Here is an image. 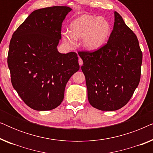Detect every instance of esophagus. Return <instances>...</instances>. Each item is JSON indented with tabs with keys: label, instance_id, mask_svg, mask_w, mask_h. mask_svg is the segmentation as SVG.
<instances>
[{
	"label": "esophagus",
	"instance_id": "1",
	"mask_svg": "<svg viewBox=\"0 0 153 153\" xmlns=\"http://www.w3.org/2000/svg\"><path fill=\"white\" fill-rule=\"evenodd\" d=\"M79 65H80V66H81L83 65V60L80 58H79Z\"/></svg>",
	"mask_w": 153,
	"mask_h": 153
}]
</instances>
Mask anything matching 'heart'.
<instances>
[{"instance_id":"1","label":"heart","mask_w":153,"mask_h":153,"mask_svg":"<svg viewBox=\"0 0 153 153\" xmlns=\"http://www.w3.org/2000/svg\"><path fill=\"white\" fill-rule=\"evenodd\" d=\"M70 31L62 33V39L69 47H74L81 39V46L89 51H97L105 45L111 33V26L105 18L82 14L70 24Z\"/></svg>"}]
</instances>
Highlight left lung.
<instances>
[{
    "mask_svg": "<svg viewBox=\"0 0 153 153\" xmlns=\"http://www.w3.org/2000/svg\"><path fill=\"white\" fill-rule=\"evenodd\" d=\"M114 17L106 45L91 53L79 52L90 104L108 111L122 108L130 100L139 83L142 64L137 36L117 12Z\"/></svg>",
    "mask_w": 153,
    "mask_h": 153,
    "instance_id": "1",
    "label": "left lung"
}]
</instances>
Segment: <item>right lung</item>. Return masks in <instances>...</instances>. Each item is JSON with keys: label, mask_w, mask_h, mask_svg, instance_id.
Segmentation results:
<instances>
[{"label": "right lung", "mask_w": 153, "mask_h": 153, "mask_svg": "<svg viewBox=\"0 0 153 153\" xmlns=\"http://www.w3.org/2000/svg\"><path fill=\"white\" fill-rule=\"evenodd\" d=\"M71 10L67 6L35 10L10 40L7 65L12 86L34 110L59 106L67 83L79 70L76 53H61L57 49L62 23Z\"/></svg>", "instance_id": "add662e5"}]
</instances>
